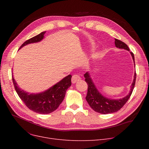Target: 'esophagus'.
Listing matches in <instances>:
<instances>
[{
    "label": "esophagus",
    "instance_id": "34e87169",
    "mask_svg": "<svg viewBox=\"0 0 149 149\" xmlns=\"http://www.w3.org/2000/svg\"><path fill=\"white\" fill-rule=\"evenodd\" d=\"M81 80V78L79 75H74L72 77V83H75L80 81Z\"/></svg>",
    "mask_w": 149,
    "mask_h": 149
}]
</instances>
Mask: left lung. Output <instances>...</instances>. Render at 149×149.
Wrapping results in <instances>:
<instances>
[{"label":"left lung","mask_w":149,"mask_h":149,"mask_svg":"<svg viewBox=\"0 0 149 149\" xmlns=\"http://www.w3.org/2000/svg\"><path fill=\"white\" fill-rule=\"evenodd\" d=\"M115 45L117 48L130 51L128 46L121 40H118V39L115 38ZM130 54H131L133 61L135 63L134 54L132 52H130ZM84 77L85 78L86 82L88 85V93L86 97V100L93 111L102 114L112 113L118 111L129 99L133 90L134 89L136 81V73L135 72L134 80H133L130 86V89L128 94L122 98L111 99L104 96L102 93L100 92L95 83H93L89 72L86 73L84 75Z\"/></svg>","instance_id":"1"}]
</instances>
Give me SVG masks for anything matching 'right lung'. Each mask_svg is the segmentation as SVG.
Segmentation results:
<instances>
[{
	"label": "right lung",
	"mask_w": 149,
	"mask_h": 149,
	"mask_svg": "<svg viewBox=\"0 0 149 149\" xmlns=\"http://www.w3.org/2000/svg\"><path fill=\"white\" fill-rule=\"evenodd\" d=\"M46 31L42 32L23 43L19 49L28 44L41 42L45 38ZM72 75H69L47 90L39 93H29L21 89L13 75V81L15 91L26 106L36 113H50L58 107L64 100L67 89L71 86Z\"/></svg>",
	"instance_id": "1"
}]
</instances>
